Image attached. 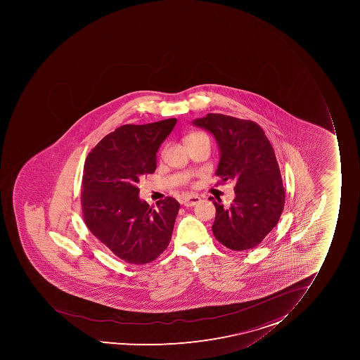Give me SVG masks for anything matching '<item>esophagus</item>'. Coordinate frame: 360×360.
Instances as JSON below:
<instances>
[{
  "label": "esophagus",
  "instance_id": "34e87169",
  "mask_svg": "<svg viewBox=\"0 0 360 360\" xmlns=\"http://www.w3.org/2000/svg\"><path fill=\"white\" fill-rule=\"evenodd\" d=\"M200 197L197 196V195H186L184 198H183L182 203L183 205H186V207H193V205H196L197 203H200Z\"/></svg>",
  "mask_w": 360,
  "mask_h": 360
}]
</instances>
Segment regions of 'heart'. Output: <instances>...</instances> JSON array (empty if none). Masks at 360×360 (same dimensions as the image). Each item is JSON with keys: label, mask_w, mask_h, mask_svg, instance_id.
<instances>
[{"label": "heart", "mask_w": 360, "mask_h": 360, "mask_svg": "<svg viewBox=\"0 0 360 360\" xmlns=\"http://www.w3.org/2000/svg\"><path fill=\"white\" fill-rule=\"evenodd\" d=\"M200 136H204V134H200V132L190 134L189 136H186V139H184V142H189L190 139H196V137H200Z\"/></svg>", "instance_id": "obj_1"}]
</instances>
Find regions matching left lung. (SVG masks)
Returning a JSON list of instances; mask_svg holds the SVG:
<instances>
[{
	"mask_svg": "<svg viewBox=\"0 0 360 360\" xmlns=\"http://www.w3.org/2000/svg\"><path fill=\"white\" fill-rule=\"evenodd\" d=\"M193 124L211 132L221 160L216 174L235 181L236 197L216 207L212 232L218 242L235 251L253 249L277 225L284 209L285 190L274 148L263 129L252 121L207 114Z\"/></svg>",
	"mask_w": 360,
	"mask_h": 360,
	"instance_id": "left-lung-1",
	"label": "left lung"
}]
</instances>
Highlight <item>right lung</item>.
Segmentation results:
<instances>
[{
  "mask_svg": "<svg viewBox=\"0 0 360 360\" xmlns=\"http://www.w3.org/2000/svg\"><path fill=\"white\" fill-rule=\"evenodd\" d=\"M177 120L125 124L105 136L86 156L82 178L83 219L115 256L143 265L171 240L179 203L172 197L153 209L139 198L137 184L156 170V153Z\"/></svg>",
  "mask_w": 360,
  "mask_h": 360,
  "instance_id": "1",
  "label": "right lung"
}]
</instances>
